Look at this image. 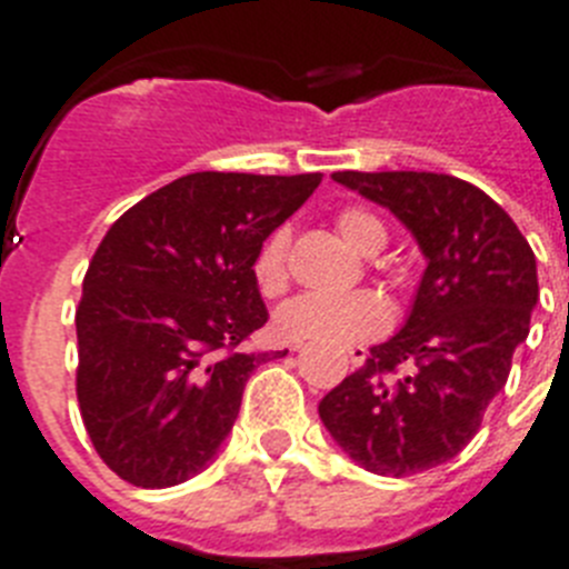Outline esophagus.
Here are the masks:
<instances>
[{
  "mask_svg": "<svg viewBox=\"0 0 569 569\" xmlns=\"http://www.w3.org/2000/svg\"><path fill=\"white\" fill-rule=\"evenodd\" d=\"M290 350H299V345H293ZM347 356H350V365L361 367V365H365V359H367V350L361 345H353V347H347Z\"/></svg>",
  "mask_w": 569,
  "mask_h": 569,
  "instance_id": "esophagus-1",
  "label": "esophagus"
}]
</instances>
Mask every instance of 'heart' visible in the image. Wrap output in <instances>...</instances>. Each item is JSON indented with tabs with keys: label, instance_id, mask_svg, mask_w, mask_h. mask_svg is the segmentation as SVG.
I'll return each instance as SVG.
<instances>
[{
	"label": "heart",
	"instance_id": "obj_1",
	"mask_svg": "<svg viewBox=\"0 0 569 569\" xmlns=\"http://www.w3.org/2000/svg\"><path fill=\"white\" fill-rule=\"evenodd\" d=\"M336 228L359 253H379L387 244V230L376 213L365 208H345L336 216ZM250 279L261 299H279L290 284V230L284 224L259 241L250 259ZM390 325V305L373 290L345 296H299L276 313L273 330L284 341H328L353 345L370 339Z\"/></svg>",
	"mask_w": 569,
	"mask_h": 569
}]
</instances>
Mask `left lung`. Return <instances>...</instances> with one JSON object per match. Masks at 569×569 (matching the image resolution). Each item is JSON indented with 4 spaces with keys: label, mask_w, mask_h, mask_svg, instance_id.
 Instances as JSON below:
<instances>
[{
    "label": "left lung",
    "mask_w": 569,
    "mask_h": 569,
    "mask_svg": "<svg viewBox=\"0 0 569 569\" xmlns=\"http://www.w3.org/2000/svg\"><path fill=\"white\" fill-rule=\"evenodd\" d=\"M333 179L390 210L427 259L405 328L319 401L350 459L405 479L450 461L479 433L530 333L536 256L510 216L465 179L425 170Z\"/></svg>",
    "instance_id": "obj_1"
}]
</instances>
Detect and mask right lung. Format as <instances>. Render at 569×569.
Listing matches in <instances>:
<instances>
[{"instance_id":"obj_1","label":"right lung","mask_w":569,"mask_h":569,"mask_svg":"<svg viewBox=\"0 0 569 569\" xmlns=\"http://www.w3.org/2000/svg\"><path fill=\"white\" fill-rule=\"evenodd\" d=\"M321 173H188L110 224L77 310V399L99 459L136 487L188 481L216 456L261 361L241 341L268 308L250 279L259 241Z\"/></svg>"}]
</instances>
